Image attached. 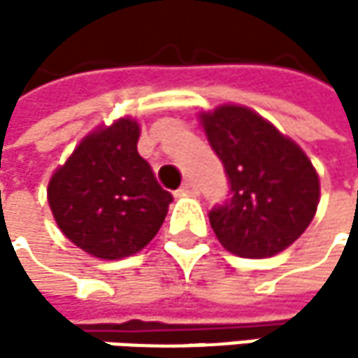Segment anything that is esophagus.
I'll use <instances>...</instances> for the list:
<instances>
[{
	"label": "esophagus",
	"mask_w": 358,
	"mask_h": 358,
	"mask_svg": "<svg viewBox=\"0 0 358 358\" xmlns=\"http://www.w3.org/2000/svg\"><path fill=\"white\" fill-rule=\"evenodd\" d=\"M178 192L180 194H190V196H192V194H196V192H199V188H196L192 182H184V184L180 186Z\"/></svg>",
	"instance_id": "obj_1"
}]
</instances>
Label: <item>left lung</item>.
<instances>
[{"instance_id":"obj_1","label":"left lung","mask_w":358,"mask_h":358,"mask_svg":"<svg viewBox=\"0 0 358 358\" xmlns=\"http://www.w3.org/2000/svg\"><path fill=\"white\" fill-rule=\"evenodd\" d=\"M201 124L230 182V196L209 211L217 241L241 257L288 249L320 203V178L305 151L249 108L222 106L201 113Z\"/></svg>"}]
</instances>
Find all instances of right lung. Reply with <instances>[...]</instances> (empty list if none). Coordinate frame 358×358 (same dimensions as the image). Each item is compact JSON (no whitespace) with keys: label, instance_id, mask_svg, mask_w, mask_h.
<instances>
[{"label":"right lung","instance_id":"add662e5","mask_svg":"<svg viewBox=\"0 0 358 358\" xmlns=\"http://www.w3.org/2000/svg\"><path fill=\"white\" fill-rule=\"evenodd\" d=\"M136 120L91 132L49 180L47 201L68 241L99 259L145 249L159 232L172 194L138 155Z\"/></svg>","mask_w":358,"mask_h":358}]
</instances>
